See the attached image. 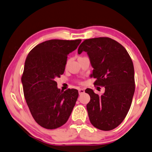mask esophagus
Wrapping results in <instances>:
<instances>
[{"mask_svg": "<svg viewBox=\"0 0 152 152\" xmlns=\"http://www.w3.org/2000/svg\"><path fill=\"white\" fill-rule=\"evenodd\" d=\"M85 93V90L83 89V88H79V94H81Z\"/></svg>", "mask_w": 152, "mask_h": 152, "instance_id": "obj_1", "label": "esophagus"}]
</instances>
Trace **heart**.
<instances>
[{"label": "heart", "mask_w": 152, "mask_h": 152, "mask_svg": "<svg viewBox=\"0 0 152 152\" xmlns=\"http://www.w3.org/2000/svg\"><path fill=\"white\" fill-rule=\"evenodd\" d=\"M79 58H81V57H79ZM79 58H78V59H79Z\"/></svg>", "instance_id": "obj_1"}]
</instances>
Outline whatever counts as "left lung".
Masks as SVG:
<instances>
[{"label":"left lung","instance_id":"obj_1","mask_svg":"<svg viewBox=\"0 0 152 152\" xmlns=\"http://www.w3.org/2000/svg\"><path fill=\"white\" fill-rule=\"evenodd\" d=\"M84 51L93 67L94 85L104 87L99 95L91 88L85 93L91 100L87 104L91 124L99 130H113L121 124L129 111L135 91L133 62L126 50L107 37L85 39L78 53Z\"/></svg>","mask_w":152,"mask_h":152}]
</instances>
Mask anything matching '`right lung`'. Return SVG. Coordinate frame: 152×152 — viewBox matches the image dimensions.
<instances>
[{
    "instance_id": "obj_1",
    "label": "right lung",
    "mask_w": 152,
    "mask_h": 152,
    "mask_svg": "<svg viewBox=\"0 0 152 152\" xmlns=\"http://www.w3.org/2000/svg\"><path fill=\"white\" fill-rule=\"evenodd\" d=\"M81 39H50L34 47L25 61L22 83L31 116L46 129L66 123L72 112L78 91L57 87L56 79L64 74L67 55L77 49Z\"/></svg>"
}]
</instances>
